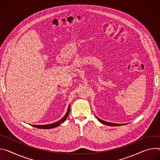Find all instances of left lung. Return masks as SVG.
<instances>
[{
    "label": "left lung",
    "instance_id": "8db88e82",
    "mask_svg": "<svg viewBox=\"0 0 160 160\" xmlns=\"http://www.w3.org/2000/svg\"><path fill=\"white\" fill-rule=\"evenodd\" d=\"M97 119L102 124H104V125H108V126H111V127H116V126H121V125H124V124H116V123H112V122H107V121H102V119H100L99 118H98L97 117Z\"/></svg>",
    "mask_w": 160,
    "mask_h": 160
}]
</instances>
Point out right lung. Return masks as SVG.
I'll return each mask as SVG.
<instances>
[{
	"label": "right lung",
	"mask_w": 160,
	"mask_h": 160,
	"mask_svg": "<svg viewBox=\"0 0 160 160\" xmlns=\"http://www.w3.org/2000/svg\"><path fill=\"white\" fill-rule=\"evenodd\" d=\"M70 112V105H68V111L66 113V114L64 116V117L60 119V121L54 122V123H52V124H49V125H32V127H34L35 128H40V129H51V128H55L58 126H59L62 122H63L67 118L68 116V114Z\"/></svg>",
	"instance_id": "obj_1"
}]
</instances>
